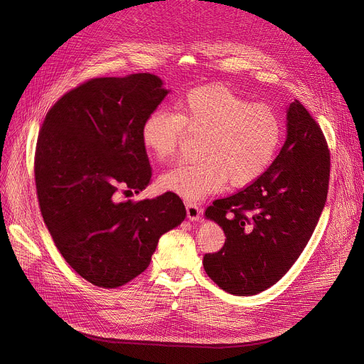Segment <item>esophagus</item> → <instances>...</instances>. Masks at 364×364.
Returning <instances> with one entry per match:
<instances>
[{"label":"esophagus","mask_w":364,"mask_h":364,"mask_svg":"<svg viewBox=\"0 0 364 364\" xmlns=\"http://www.w3.org/2000/svg\"><path fill=\"white\" fill-rule=\"evenodd\" d=\"M186 209H187V217L190 221H196L200 217V208L198 206V203L193 202H186Z\"/></svg>","instance_id":"obj_1"}]
</instances>
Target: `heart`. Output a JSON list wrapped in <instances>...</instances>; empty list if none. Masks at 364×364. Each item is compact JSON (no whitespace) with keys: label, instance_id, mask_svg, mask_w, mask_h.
<instances>
[{"label":"heart","instance_id":"obj_1","mask_svg":"<svg viewBox=\"0 0 364 364\" xmlns=\"http://www.w3.org/2000/svg\"><path fill=\"white\" fill-rule=\"evenodd\" d=\"M186 132L202 136L200 159L164 172L159 184L187 200H199L225 183L245 187L257 181L276 156L282 121L270 105L250 103L223 84H209L184 92L176 112H150L141 125V141L158 161H169Z\"/></svg>","mask_w":364,"mask_h":364}]
</instances>
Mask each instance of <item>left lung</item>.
<instances>
[{
  "label": "left lung",
  "mask_w": 364,
  "mask_h": 364,
  "mask_svg": "<svg viewBox=\"0 0 364 364\" xmlns=\"http://www.w3.org/2000/svg\"><path fill=\"white\" fill-rule=\"evenodd\" d=\"M331 153L320 125L298 100L288 109V136L251 186L206 208L225 235L203 269L228 294L250 296L279 282L307 246L326 203Z\"/></svg>",
  "instance_id": "obj_1"
}]
</instances>
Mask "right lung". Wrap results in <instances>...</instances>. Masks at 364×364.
I'll use <instances>...</instances> for the list:
<instances>
[{"instance_id": "obj_1", "label": "right lung", "mask_w": 364, "mask_h": 364, "mask_svg": "<svg viewBox=\"0 0 364 364\" xmlns=\"http://www.w3.org/2000/svg\"><path fill=\"white\" fill-rule=\"evenodd\" d=\"M168 90L151 73L92 78L46 114L35 149L36 196L66 262L99 288H119L150 264L159 237L181 224L183 200H118L150 181L141 125Z\"/></svg>"}]
</instances>
